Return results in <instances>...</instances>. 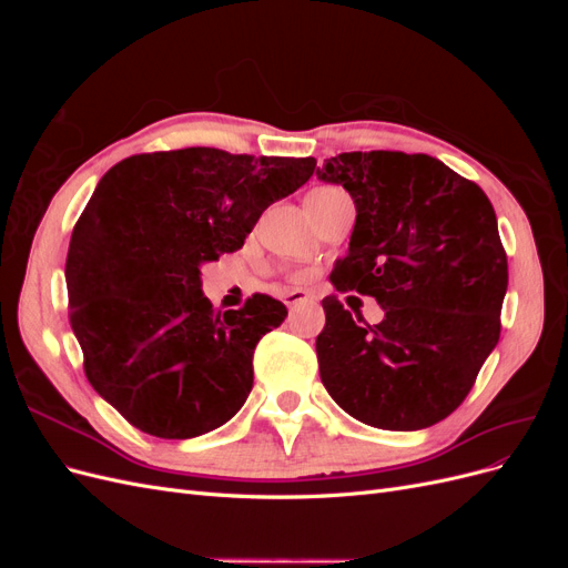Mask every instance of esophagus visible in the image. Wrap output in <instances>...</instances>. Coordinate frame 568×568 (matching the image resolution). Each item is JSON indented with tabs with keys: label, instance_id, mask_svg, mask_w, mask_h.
Here are the masks:
<instances>
[{
	"label": "esophagus",
	"instance_id": "esophagus-1",
	"mask_svg": "<svg viewBox=\"0 0 568 568\" xmlns=\"http://www.w3.org/2000/svg\"><path fill=\"white\" fill-rule=\"evenodd\" d=\"M313 296L307 294V291H301V288H291V291H286L284 294V303H286V307H296V305H301V303H305V301H311Z\"/></svg>",
	"mask_w": 568,
	"mask_h": 568
}]
</instances>
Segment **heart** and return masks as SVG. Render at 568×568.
<instances>
[{
	"mask_svg": "<svg viewBox=\"0 0 568 568\" xmlns=\"http://www.w3.org/2000/svg\"><path fill=\"white\" fill-rule=\"evenodd\" d=\"M334 194H341L338 189H332V186H320V189H315V192H311L307 196H334Z\"/></svg>",
	"mask_w": 568,
	"mask_h": 568,
	"instance_id": "obj_1",
	"label": "heart"
}]
</instances>
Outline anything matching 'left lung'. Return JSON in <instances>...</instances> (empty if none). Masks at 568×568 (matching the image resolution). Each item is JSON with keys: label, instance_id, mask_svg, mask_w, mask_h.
Returning <instances> with one entry per match:
<instances>
[{"label": "left lung", "instance_id": "8db88e82", "mask_svg": "<svg viewBox=\"0 0 568 568\" xmlns=\"http://www.w3.org/2000/svg\"><path fill=\"white\" fill-rule=\"evenodd\" d=\"M355 203L336 291L374 296L365 324L336 296L322 301L324 388L357 422L419 432L459 407L500 338L507 255L478 184L426 153L353 151L317 168Z\"/></svg>", "mask_w": 568, "mask_h": 568}]
</instances>
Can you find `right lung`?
Instances as JSON below:
<instances>
[{
	"instance_id": "1",
	"label": "right lung",
	"mask_w": 568,
	"mask_h": 568,
	"mask_svg": "<svg viewBox=\"0 0 568 568\" xmlns=\"http://www.w3.org/2000/svg\"><path fill=\"white\" fill-rule=\"evenodd\" d=\"M315 165L192 146L130 156L99 180L68 246V317L92 388L140 432L196 438L246 403L253 351L286 307L255 294L217 313L201 267L242 248Z\"/></svg>"
}]
</instances>
